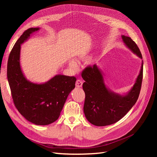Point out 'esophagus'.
<instances>
[{"label": "esophagus", "mask_w": 157, "mask_h": 157, "mask_svg": "<svg viewBox=\"0 0 157 157\" xmlns=\"http://www.w3.org/2000/svg\"><path fill=\"white\" fill-rule=\"evenodd\" d=\"M83 85V81L80 79H78L76 82V86L78 88H80Z\"/></svg>", "instance_id": "34e87169"}]
</instances>
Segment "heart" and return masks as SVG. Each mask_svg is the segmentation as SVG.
Masks as SVG:
<instances>
[{
	"label": "heart",
	"instance_id": "obj_1",
	"mask_svg": "<svg viewBox=\"0 0 157 157\" xmlns=\"http://www.w3.org/2000/svg\"><path fill=\"white\" fill-rule=\"evenodd\" d=\"M69 66L70 67L74 70H76L78 69V65L77 63V62L74 60H71L69 62Z\"/></svg>",
	"mask_w": 157,
	"mask_h": 157
}]
</instances>
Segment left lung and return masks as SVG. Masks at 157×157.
Returning <instances> with one entry per match:
<instances>
[{"mask_svg":"<svg viewBox=\"0 0 157 157\" xmlns=\"http://www.w3.org/2000/svg\"><path fill=\"white\" fill-rule=\"evenodd\" d=\"M125 45L142 59L137 45L130 37L122 36ZM143 62L136 83L127 95L115 94L107 88L101 71L96 65L88 66L81 73L85 81L83 111L88 121L96 126L109 125L121 120L132 108L138 99L142 85Z\"/></svg>","mask_w":157,"mask_h":157,"instance_id":"obj_1","label":"left lung"}]
</instances>
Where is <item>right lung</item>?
Returning a JSON list of instances; mask_svg holds the SVG:
<instances>
[{"label":"right lung","mask_w":157,"mask_h":157,"mask_svg":"<svg viewBox=\"0 0 157 157\" xmlns=\"http://www.w3.org/2000/svg\"><path fill=\"white\" fill-rule=\"evenodd\" d=\"M39 28L25 31L16 41L7 61V76L16 108L29 121L46 125L59 118L67 98L75 88L74 76L56 75L43 84L28 81L20 63L21 44Z\"/></svg>","instance_id":"1"}]
</instances>
